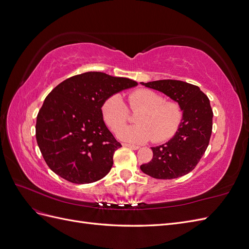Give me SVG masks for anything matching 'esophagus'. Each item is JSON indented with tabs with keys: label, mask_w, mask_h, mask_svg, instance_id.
I'll list each match as a JSON object with an SVG mask.
<instances>
[{
	"label": "esophagus",
	"mask_w": 249,
	"mask_h": 249,
	"mask_svg": "<svg viewBox=\"0 0 249 249\" xmlns=\"http://www.w3.org/2000/svg\"><path fill=\"white\" fill-rule=\"evenodd\" d=\"M123 145L125 147H129L131 149H139L140 147L138 145H133V144H127V143H123Z\"/></svg>",
	"instance_id": "obj_1"
}]
</instances>
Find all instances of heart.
Here are the masks:
<instances>
[{"label":"heart","mask_w":249,"mask_h":249,"mask_svg":"<svg viewBox=\"0 0 249 249\" xmlns=\"http://www.w3.org/2000/svg\"><path fill=\"white\" fill-rule=\"evenodd\" d=\"M164 97L149 89L135 90L127 96L129 108L139 110L135 116L136 125L125 126L126 107L118 94L109 96L102 105V116L112 131H118L117 136L125 142L143 143L153 138L162 142L171 138L179 127L183 110L177 102H164Z\"/></svg>","instance_id":"heart-1"}]
</instances>
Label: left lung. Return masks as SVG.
<instances>
[{
  "instance_id": "1",
  "label": "left lung",
  "mask_w": 249,
  "mask_h": 249,
  "mask_svg": "<svg viewBox=\"0 0 249 249\" xmlns=\"http://www.w3.org/2000/svg\"><path fill=\"white\" fill-rule=\"evenodd\" d=\"M177 102L183 110V119L168 142L152 147L153 159L142 164L145 175L160 179L183 177L192 171L209 145L213 125V111L208 96L198 86L177 80L143 83Z\"/></svg>"
}]
</instances>
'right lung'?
<instances>
[{"instance_id": "add662e5", "label": "right lung", "mask_w": 249, "mask_h": 249, "mask_svg": "<svg viewBox=\"0 0 249 249\" xmlns=\"http://www.w3.org/2000/svg\"><path fill=\"white\" fill-rule=\"evenodd\" d=\"M138 83L99 71L60 83L46 97L36 119V140L48 166L74 184L108 175L122 144L108 130L102 105L109 96Z\"/></svg>"}]
</instances>
